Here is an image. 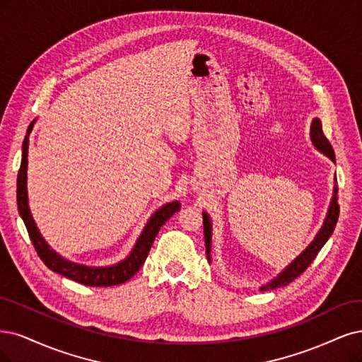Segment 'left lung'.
<instances>
[{"label":"left lung","instance_id":"8db88e82","mask_svg":"<svg viewBox=\"0 0 362 362\" xmlns=\"http://www.w3.org/2000/svg\"><path fill=\"white\" fill-rule=\"evenodd\" d=\"M310 139L313 146L320 151L323 156H327L331 161L335 163V154L334 149L331 146V144L328 142V139L325 138L322 130V121L319 118H313L310 126ZM337 177H334V189H332V197L331 202L327 211L325 220H323V224L320 226L319 232L316 233V236L313 238L305 250H303V253L300 256H296L291 264L286 267L280 274H277V277H274L272 280H269L268 283L260 286V291H271V289H277V288H283V286H288L289 283H292L296 277H300L301 274L308 268V265L311 262L315 260V257L317 256V253L320 252V248L325 245V243L329 240V236L334 232L335 224H337L339 220V214H340V205H339V197H337ZM204 216V235H205V247H206V257L208 262H211V241H213V223H211V217L208 216V213H202Z\"/></svg>","mask_w":362,"mask_h":362}]
</instances>
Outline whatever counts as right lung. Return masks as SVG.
Here are the masks:
<instances>
[{
    "label": "right lung",
    "instance_id": "1",
    "mask_svg": "<svg viewBox=\"0 0 362 362\" xmlns=\"http://www.w3.org/2000/svg\"><path fill=\"white\" fill-rule=\"evenodd\" d=\"M35 119L30 124L27 136L23 139L22 145V160H21V169L18 173V190H16V199H18V209L19 216L22 217L25 228L28 230V235L31 238V243L34 244V248L37 255L40 256L43 264L52 269L57 274H61L73 281H78L85 286H95V288H106V286H115L126 283L130 280L139 268L144 265V262L151 250V245L156 240V236L160 230V228L181 209V204L178 201H172L165 205H161L156 213L149 217L146 221L145 228L142 229L139 238L136 240L132 252L122 259L118 264L106 265V267H91L78 264V262L69 260L62 257L59 253H57L47 241L43 238L39 228L31 216L30 205H28V189H27V169H28V145L30 139L28 136L34 127Z\"/></svg>",
    "mask_w": 362,
    "mask_h": 362
}]
</instances>
